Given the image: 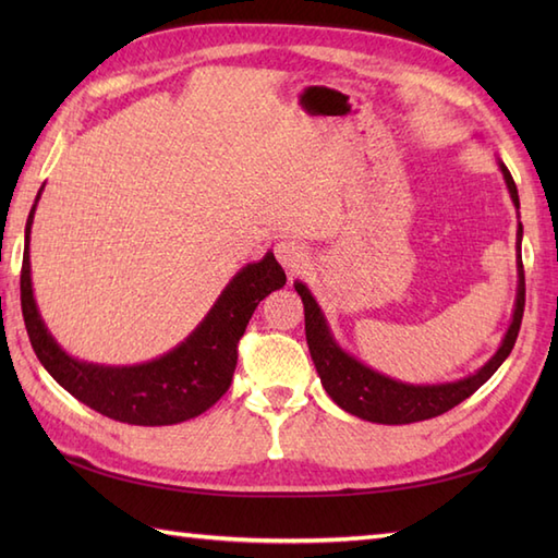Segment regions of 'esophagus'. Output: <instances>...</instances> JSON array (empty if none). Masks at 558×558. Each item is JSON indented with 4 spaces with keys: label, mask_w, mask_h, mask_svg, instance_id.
Wrapping results in <instances>:
<instances>
[{
    "label": "esophagus",
    "mask_w": 558,
    "mask_h": 558,
    "mask_svg": "<svg viewBox=\"0 0 558 558\" xmlns=\"http://www.w3.org/2000/svg\"><path fill=\"white\" fill-rule=\"evenodd\" d=\"M276 258L278 264L286 268L288 272H298L300 268L306 266V260H310V254H306V248L300 242H280L276 244Z\"/></svg>",
    "instance_id": "1"
}]
</instances>
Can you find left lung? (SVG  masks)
<instances>
[{
  "mask_svg": "<svg viewBox=\"0 0 558 558\" xmlns=\"http://www.w3.org/2000/svg\"><path fill=\"white\" fill-rule=\"evenodd\" d=\"M496 165H499L506 189L508 194H511V201L518 213L520 201H518V189H515L513 177L499 158H496ZM520 244H523V222H520V213H518V232H515L518 290H515L511 326H508L499 350H496L475 374H468L446 384L400 381V378H390L381 372L372 369L369 364H364L348 350H342L340 342L333 338V330H330L322 306H318L312 290L306 288L304 282L294 280V290H298L304 304L306 342H310L314 366L330 400H333L338 408L366 422L412 424V422L438 417V414L456 408L458 402L470 398L480 386L487 384L494 376V372L506 362L508 354H511L518 330H520V322H523L525 272H523V256H520Z\"/></svg>",
  "mask_w": 558,
  "mask_h": 558,
  "instance_id": "obj_1",
  "label": "left lung"
}]
</instances>
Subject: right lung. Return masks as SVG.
I'll return each instance as SVG.
<instances>
[{"mask_svg":"<svg viewBox=\"0 0 558 558\" xmlns=\"http://www.w3.org/2000/svg\"><path fill=\"white\" fill-rule=\"evenodd\" d=\"M43 189L26 222L21 268V310L31 345L54 381L105 417L138 424H180L216 405L228 393L236 366V342L258 302L286 286V270L272 256L246 264L218 294L216 304L180 345L141 364H96L69 354L45 326L31 278V228Z\"/></svg>","mask_w":558,"mask_h":558,"instance_id":"obj_1","label":"right lung"}]
</instances>
